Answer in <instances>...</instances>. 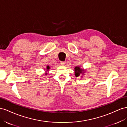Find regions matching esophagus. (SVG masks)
Returning <instances> with one entry per match:
<instances>
[{
  "label": "esophagus",
  "mask_w": 127,
  "mask_h": 127,
  "mask_svg": "<svg viewBox=\"0 0 127 127\" xmlns=\"http://www.w3.org/2000/svg\"><path fill=\"white\" fill-rule=\"evenodd\" d=\"M61 65H64L65 64V62L62 61V62H61Z\"/></svg>",
  "instance_id": "34e87169"
}]
</instances>
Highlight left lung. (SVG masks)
<instances>
[{"instance_id": "1", "label": "left lung", "mask_w": 127, "mask_h": 127, "mask_svg": "<svg viewBox=\"0 0 127 127\" xmlns=\"http://www.w3.org/2000/svg\"><path fill=\"white\" fill-rule=\"evenodd\" d=\"M86 72V69L81 68L80 66H77L74 67V73L76 77H78L80 76L81 78L83 77L85 73Z\"/></svg>"}]
</instances>
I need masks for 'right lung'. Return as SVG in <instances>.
Wrapping results in <instances>:
<instances>
[{
    "label": "right lung",
    "mask_w": 127,
    "mask_h": 127,
    "mask_svg": "<svg viewBox=\"0 0 127 127\" xmlns=\"http://www.w3.org/2000/svg\"><path fill=\"white\" fill-rule=\"evenodd\" d=\"M50 68V67H49V66L47 65L46 67V68H45V75H47L48 73L49 72V69Z\"/></svg>",
    "instance_id": "add662e5"
}]
</instances>
